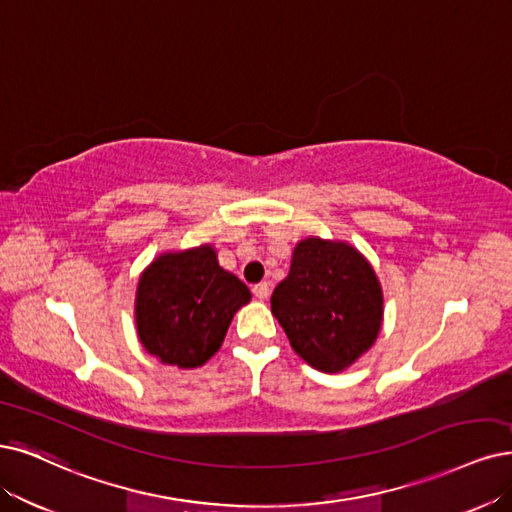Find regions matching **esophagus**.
Segmentation results:
<instances>
[{"mask_svg":"<svg viewBox=\"0 0 512 512\" xmlns=\"http://www.w3.org/2000/svg\"><path fill=\"white\" fill-rule=\"evenodd\" d=\"M253 295L257 297V299H268V295H270V285L268 282H257V285H253Z\"/></svg>","mask_w":512,"mask_h":512,"instance_id":"34e87169","label":"esophagus"}]
</instances>
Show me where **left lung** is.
<instances>
[{"mask_svg":"<svg viewBox=\"0 0 512 512\" xmlns=\"http://www.w3.org/2000/svg\"><path fill=\"white\" fill-rule=\"evenodd\" d=\"M382 289L346 242L308 238L272 293V314L308 365L337 373L365 354L382 327Z\"/></svg>","mask_w":512,"mask_h":512,"instance_id":"1","label":"left lung"}]
</instances>
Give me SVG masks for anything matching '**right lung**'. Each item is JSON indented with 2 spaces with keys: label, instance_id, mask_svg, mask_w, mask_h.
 Returning <instances> with one entry per match:
<instances>
[{
  "label": "right lung",
  "instance_id": "add662e5",
  "mask_svg": "<svg viewBox=\"0 0 512 512\" xmlns=\"http://www.w3.org/2000/svg\"><path fill=\"white\" fill-rule=\"evenodd\" d=\"M249 299V287L219 266L211 246L162 255L139 280V339L164 365L200 367Z\"/></svg>",
  "mask_w": 512,
  "mask_h": 512
}]
</instances>
